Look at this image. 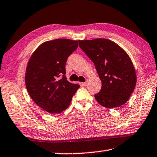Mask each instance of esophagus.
<instances>
[{
  "mask_svg": "<svg viewBox=\"0 0 157 157\" xmlns=\"http://www.w3.org/2000/svg\"><path fill=\"white\" fill-rule=\"evenodd\" d=\"M87 82H88V81H86V82H83V83H82L81 84L82 85V86H86V85H87Z\"/></svg>",
  "mask_w": 157,
  "mask_h": 157,
  "instance_id": "1",
  "label": "esophagus"
}]
</instances>
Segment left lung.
<instances>
[{
  "mask_svg": "<svg viewBox=\"0 0 157 157\" xmlns=\"http://www.w3.org/2000/svg\"><path fill=\"white\" fill-rule=\"evenodd\" d=\"M79 46L94 63L102 82L95 95L97 102L106 108H117L127 102L136 84V74L127 53L107 39L79 40Z\"/></svg>",
  "mask_w": 157,
  "mask_h": 157,
  "instance_id": "8db88e82",
  "label": "left lung"
}]
</instances>
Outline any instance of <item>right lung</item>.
I'll return each instance as SVG.
<instances>
[{
    "instance_id": "right-lung-1",
    "label": "right lung",
    "mask_w": 157,
    "mask_h": 157,
    "mask_svg": "<svg viewBox=\"0 0 157 157\" xmlns=\"http://www.w3.org/2000/svg\"><path fill=\"white\" fill-rule=\"evenodd\" d=\"M78 47V41L58 39L42 43L28 61L25 81L29 95L50 113H59L70 105L79 85L66 80V62ZM63 78L60 80V75Z\"/></svg>"
}]
</instances>
